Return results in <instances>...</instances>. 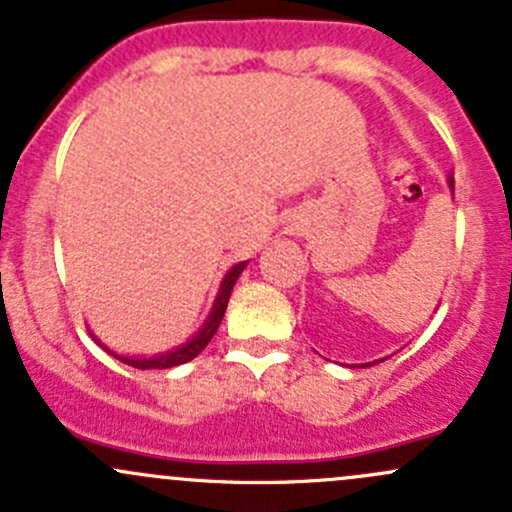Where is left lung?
I'll list each match as a JSON object with an SVG mask.
<instances>
[{
	"label": "left lung",
	"instance_id": "8db88e82",
	"mask_svg": "<svg viewBox=\"0 0 512 512\" xmlns=\"http://www.w3.org/2000/svg\"><path fill=\"white\" fill-rule=\"evenodd\" d=\"M449 188L454 191V179H451V174H449ZM380 360H383V358H380ZM380 360H373V363H363V365H351V368H370V365L380 363Z\"/></svg>",
	"mask_w": 512,
	"mask_h": 512
}]
</instances>
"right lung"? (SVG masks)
<instances>
[{"instance_id":"right-lung-1","label":"right lung","mask_w":512,"mask_h":512,"mask_svg":"<svg viewBox=\"0 0 512 512\" xmlns=\"http://www.w3.org/2000/svg\"><path fill=\"white\" fill-rule=\"evenodd\" d=\"M247 267V260L245 262H238V265H233L228 270V274L223 277V282H220V289H218V297L213 301V309L211 314H208V319L203 321V326L198 328L196 333H193L191 338H188L186 343H181V346L171 348V351H164V353H157V355H125V353H115L110 351V348L105 346V343L100 341L98 336L93 333L95 343H98L100 348H105L107 353L115 355L117 360H122V363L132 365V368H139V370H164V368H176V365L181 363H188V360L196 358L198 353L203 351V348L211 343V338L215 336V331H218L220 321H223L225 316V309H228V301H230V292H233L235 282H238V277L242 274V270Z\"/></svg>"}]
</instances>
